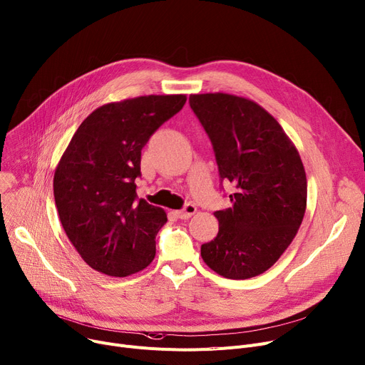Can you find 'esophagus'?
Segmentation results:
<instances>
[{"label":"esophagus","instance_id":"esophagus-1","mask_svg":"<svg viewBox=\"0 0 365 365\" xmlns=\"http://www.w3.org/2000/svg\"><path fill=\"white\" fill-rule=\"evenodd\" d=\"M195 212H197V207L193 204H187V205H185L183 210L178 211L176 214L179 218H182V220H186V218H190Z\"/></svg>","mask_w":365,"mask_h":365}]
</instances>
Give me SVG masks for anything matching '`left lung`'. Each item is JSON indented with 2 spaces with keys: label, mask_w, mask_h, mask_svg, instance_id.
<instances>
[{
  "label": "left lung",
  "mask_w": 365,
  "mask_h": 365,
  "mask_svg": "<svg viewBox=\"0 0 365 365\" xmlns=\"http://www.w3.org/2000/svg\"><path fill=\"white\" fill-rule=\"evenodd\" d=\"M189 104L211 139L222 180L235 185L232 207L215 211L217 236L204 262L226 279L262 274L298 233L307 176L294 142L257 103L232 93H193Z\"/></svg>",
  "instance_id": "left-lung-1"
}]
</instances>
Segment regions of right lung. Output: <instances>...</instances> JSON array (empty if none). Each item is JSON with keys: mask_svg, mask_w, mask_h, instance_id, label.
<instances>
[{"mask_svg": "<svg viewBox=\"0 0 365 365\" xmlns=\"http://www.w3.org/2000/svg\"><path fill=\"white\" fill-rule=\"evenodd\" d=\"M186 103V95H145L92 111L73 135L54 173L61 226L91 269L113 277L153 262L163 208L138 200L140 151Z\"/></svg>", "mask_w": 365, "mask_h": 365, "instance_id": "add662e5", "label": "right lung"}]
</instances>
